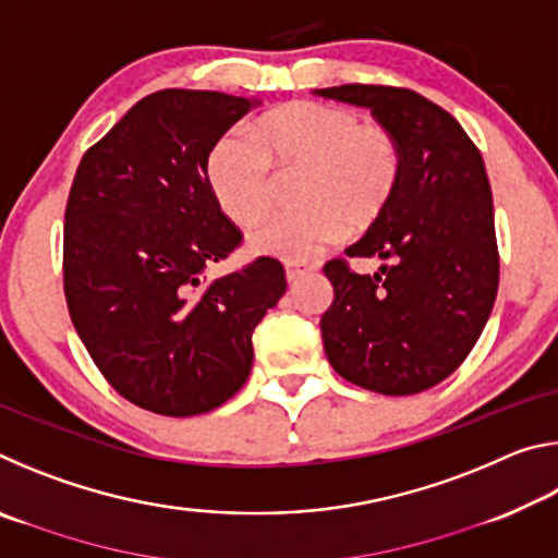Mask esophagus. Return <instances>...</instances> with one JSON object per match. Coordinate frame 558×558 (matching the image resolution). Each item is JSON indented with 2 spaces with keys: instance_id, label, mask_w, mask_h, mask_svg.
<instances>
[{
  "instance_id": "34e87169",
  "label": "esophagus",
  "mask_w": 558,
  "mask_h": 558,
  "mask_svg": "<svg viewBox=\"0 0 558 558\" xmlns=\"http://www.w3.org/2000/svg\"><path fill=\"white\" fill-rule=\"evenodd\" d=\"M310 270H315V266H310V263H298V260L286 263V278H288V282H298L302 276H307Z\"/></svg>"
}]
</instances>
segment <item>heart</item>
Wrapping results in <instances>:
<instances>
[{
  "mask_svg": "<svg viewBox=\"0 0 558 558\" xmlns=\"http://www.w3.org/2000/svg\"><path fill=\"white\" fill-rule=\"evenodd\" d=\"M300 167L298 204L251 226V251L288 260L315 256L327 243L372 223L401 174V149L389 130L359 122L356 112L325 102H295L256 128H231L206 157V179L229 219L245 223L266 209L276 174Z\"/></svg>",
  "mask_w": 558,
  "mask_h": 558,
  "instance_id": "heart-1",
  "label": "heart"
}]
</instances>
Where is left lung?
Wrapping results in <instances>:
<instances>
[{"label":"left lung","instance_id":"obj_1","mask_svg":"<svg viewBox=\"0 0 558 558\" xmlns=\"http://www.w3.org/2000/svg\"><path fill=\"white\" fill-rule=\"evenodd\" d=\"M315 96L372 110L401 149L389 204L349 258L389 260L374 276L329 260L335 300L319 319L325 354L342 379L411 396L458 369L483 335L499 286L493 189L460 122L415 90L319 88Z\"/></svg>","mask_w":558,"mask_h":558}]
</instances>
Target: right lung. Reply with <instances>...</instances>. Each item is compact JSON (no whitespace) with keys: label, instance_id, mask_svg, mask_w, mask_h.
Segmentation results:
<instances>
[{"label":"right lung","instance_id":"right-lung-1","mask_svg":"<svg viewBox=\"0 0 558 558\" xmlns=\"http://www.w3.org/2000/svg\"><path fill=\"white\" fill-rule=\"evenodd\" d=\"M256 106L216 90H157L75 169L63 226L71 323L108 384L140 409L186 418L229 401L251 374L253 329L288 288L276 258L202 286L241 243L206 157Z\"/></svg>","mask_w":558,"mask_h":558}]
</instances>
